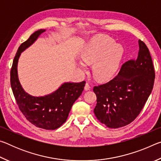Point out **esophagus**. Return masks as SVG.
<instances>
[{
    "instance_id": "1",
    "label": "esophagus",
    "mask_w": 161,
    "mask_h": 161,
    "mask_svg": "<svg viewBox=\"0 0 161 161\" xmlns=\"http://www.w3.org/2000/svg\"><path fill=\"white\" fill-rule=\"evenodd\" d=\"M90 88H91L90 85H89V84L88 83H86L85 86H84V90H85V91L89 90V89H90Z\"/></svg>"
}]
</instances>
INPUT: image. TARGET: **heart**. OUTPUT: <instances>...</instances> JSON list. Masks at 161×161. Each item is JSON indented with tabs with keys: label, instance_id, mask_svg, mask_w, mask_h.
Returning a JSON list of instances; mask_svg holds the SVG:
<instances>
[{
	"label": "heart",
	"instance_id": "obj_1",
	"mask_svg": "<svg viewBox=\"0 0 161 161\" xmlns=\"http://www.w3.org/2000/svg\"><path fill=\"white\" fill-rule=\"evenodd\" d=\"M123 55V47L105 37L89 43L81 53V60L86 64H93L92 73L99 81H108L115 75ZM84 64L79 62V67L86 70V65Z\"/></svg>",
	"mask_w": 161,
	"mask_h": 161
}]
</instances>
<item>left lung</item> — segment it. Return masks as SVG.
Here are the masks:
<instances>
[{"label": "left lung", "mask_w": 161, "mask_h": 161, "mask_svg": "<svg viewBox=\"0 0 161 161\" xmlns=\"http://www.w3.org/2000/svg\"><path fill=\"white\" fill-rule=\"evenodd\" d=\"M138 45L136 59L125 62L115 78L93 89L97 96L95 116L111 129L131 123L142 110L153 87L155 70L151 56L145 43L139 40Z\"/></svg>", "instance_id": "8db88e82"}]
</instances>
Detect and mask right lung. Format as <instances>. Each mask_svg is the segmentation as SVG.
Returning <instances> with one entry per match:
<instances>
[{
  "mask_svg": "<svg viewBox=\"0 0 161 161\" xmlns=\"http://www.w3.org/2000/svg\"><path fill=\"white\" fill-rule=\"evenodd\" d=\"M44 32L43 29L35 32L19 47L10 71V85L18 107L25 118L38 128L54 130L66 121L73 103L82 93L86 82H64L56 91L43 97H34L25 92L18 79V59L21 53Z\"/></svg>",
  "mask_w": 161,
  "mask_h": 161,
  "instance_id": "right-lung-1",
  "label": "right lung"
}]
</instances>
